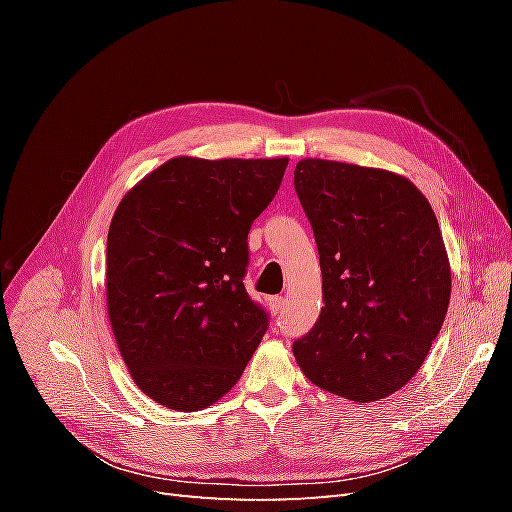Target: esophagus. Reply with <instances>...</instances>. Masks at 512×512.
I'll use <instances>...</instances> for the list:
<instances>
[{
    "mask_svg": "<svg viewBox=\"0 0 512 512\" xmlns=\"http://www.w3.org/2000/svg\"><path fill=\"white\" fill-rule=\"evenodd\" d=\"M284 297H271L269 299V307H271V312L273 314H282V309H284Z\"/></svg>",
    "mask_w": 512,
    "mask_h": 512,
    "instance_id": "obj_1",
    "label": "esophagus"
}]
</instances>
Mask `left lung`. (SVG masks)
<instances>
[{"mask_svg":"<svg viewBox=\"0 0 512 512\" xmlns=\"http://www.w3.org/2000/svg\"><path fill=\"white\" fill-rule=\"evenodd\" d=\"M294 190L322 271L320 318L292 344L309 382L356 404L421 369L451 301V265L429 200L391 170L307 158Z\"/></svg>","mask_w":512,"mask_h":512,"instance_id":"obj_1","label":"left lung"}]
</instances>
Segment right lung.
Masks as SVG:
<instances>
[{
    "label": "right lung",
    "mask_w": 512,
    "mask_h": 512,
    "mask_svg": "<svg viewBox=\"0 0 512 512\" xmlns=\"http://www.w3.org/2000/svg\"><path fill=\"white\" fill-rule=\"evenodd\" d=\"M286 166L181 156L121 198L106 241V307L123 363L156 404H215L267 333V312L243 286L247 232Z\"/></svg>",
    "instance_id": "obj_1"
}]
</instances>
